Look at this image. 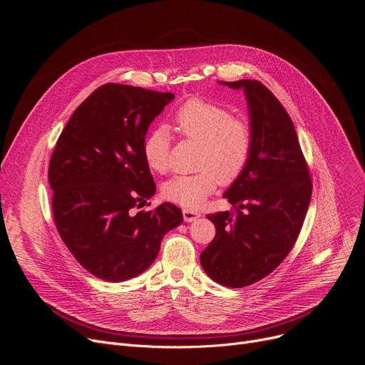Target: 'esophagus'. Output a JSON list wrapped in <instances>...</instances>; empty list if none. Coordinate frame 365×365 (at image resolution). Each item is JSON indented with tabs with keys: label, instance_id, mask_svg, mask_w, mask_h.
I'll list each match as a JSON object with an SVG mask.
<instances>
[{
	"label": "esophagus",
	"instance_id": "1",
	"mask_svg": "<svg viewBox=\"0 0 365 365\" xmlns=\"http://www.w3.org/2000/svg\"><path fill=\"white\" fill-rule=\"evenodd\" d=\"M199 217H200V214L197 211H195V210H187V207H185V210H183V218H185L186 222H193Z\"/></svg>",
	"mask_w": 365,
	"mask_h": 365
}]
</instances>
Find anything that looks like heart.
Listing matches in <instances>:
<instances>
[{"mask_svg": "<svg viewBox=\"0 0 365 365\" xmlns=\"http://www.w3.org/2000/svg\"><path fill=\"white\" fill-rule=\"evenodd\" d=\"M176 133L200 144L192 175H179L163 185L166 199L185 207H197L221 185H231L245 172L254 148V131L248 120L235 117L220 103L192 98L176 110ZM173 137L168 127L150 130L143 141L147 166L165 175L170 168Z\"/></svg>", "mask_w": 365, "mask_h": 365, "instance_id": "obj_1", "label": "heart"}]
</instances>
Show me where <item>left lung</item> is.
Returning a JSON list of instances; mask_svg holds the SVG:
<instances>
[{
  "mask_svg": "<svg viewBox=\"0 0 365 365\" xmlns=\"http://www.w3.org/2000/svg\"><path fill=\"white\" fill-rule=\"evenodd\" d=\"M224 83L245 92L254 148L245 172L224 193L232 210L206 215L217 234L200 264L217 283L238 289L269 276L293 248L312 178L294 125L273 92L258 81Z\"/></svg>",
  "mask_w": 365,
  "mask_h": 365,
  "instance_id": "1",
  "label": "left lung"
}]
</instances>
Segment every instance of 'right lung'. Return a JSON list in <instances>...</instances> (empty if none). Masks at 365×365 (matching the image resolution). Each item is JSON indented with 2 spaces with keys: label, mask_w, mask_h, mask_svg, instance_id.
<instances>
[{
  "label": "right lung",
  "mask_w": 365,
  "mask_h": 365,
  "mask_svg": "<svg viewBox=\"0 0 365 365\" xmlns=\"http://www.w3.org/2000/svg\"><path fill=\"white\" fill-rule=\"evenodd\" d=\"M173 98L106 83L75 110L58 138L48 163L55 224L76 262L98 279L141 274L158 257L163 235L183 221L170 202L138 211L155 190L143 141Z\"/></svg>",
  "instance_id": "obj_1"
}]
</instances>
